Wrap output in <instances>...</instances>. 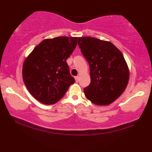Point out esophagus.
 <instances>
[{"mask_svg": "<svg viewBox=\"0 0 152 152\" xmlns=\"http://www.w3.org/2000/svg\"><path fill=\"white\" fill-rule=\"evenodd\" d=\"M75 80H76V82L79 81V76H76V77H75Z\"/></svg>", "mask_w": 152, "mask_h": 152, "instance_id": "obj_1", "label": "esophagus"}]
</instances>
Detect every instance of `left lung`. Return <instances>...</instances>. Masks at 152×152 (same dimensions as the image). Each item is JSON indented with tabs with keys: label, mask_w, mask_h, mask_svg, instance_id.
Masks as SVG:
<instances>
[{
	"label": "left lung",
	"mask_w": 152,
	"mask_h": 152,
	"mask_svg": "<svg viewBox=\"0 0 152 152\" xmlns=\"http://www.w3.org/2000/svg\"><path fill=\"white\" fill-rule=\"evenodd\" d=\"M78 44L89 64L91 83L85 96L94 104L109 105L121 96L128 84L129 71L121 52L109 41L78 38Z\"/></svg>",
	"instance_id": "1"
}]
</instances>
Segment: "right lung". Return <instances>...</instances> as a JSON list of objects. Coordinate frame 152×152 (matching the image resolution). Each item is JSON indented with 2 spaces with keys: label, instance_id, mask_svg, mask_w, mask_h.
Wrapping results in <instances>:
<instances>
[{
  "label": "right lung",
  "instance_id": "add662e5",
  "mask_svg": "<svg viewBox=\"0 0 152 152\" xmlns=\"http://www.w3.org/2000/svg\"><path fill=\"white\" fill-rule=\"evenodd\" d=\"M77 40V37L66 36L45 39L26 58L23 79L38 102L55 104L75 82L66 60L76 48Z\"/></svg>",
  "mask_w": 152,
  "mask_h": 152
}]
</instances>
